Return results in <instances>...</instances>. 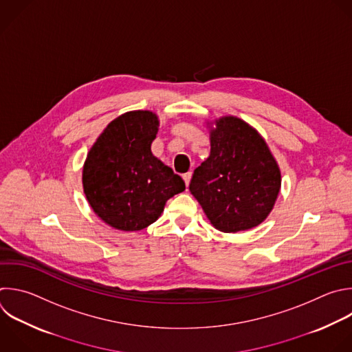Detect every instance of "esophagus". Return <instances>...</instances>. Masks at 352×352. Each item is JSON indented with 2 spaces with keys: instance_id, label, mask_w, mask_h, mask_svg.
<instances>
[{
  "instance_id": "obj_1",
  "label": "esophagus",
  "mask_w": 352,
  "mask_h": 352,
  "mask_svg": "<svg viewBox=\"0 0 352 352\" xmlns=\"http://www.w3.org/2000/svg\"><path fill=\"white\" fill-rule=\"evenodd\" d=\"M182 178H184V181H185V185L189 186V182H190V178H192V173H190V171H189V173H185V174L182 175Z\"/></svg>"
}]
</instances>
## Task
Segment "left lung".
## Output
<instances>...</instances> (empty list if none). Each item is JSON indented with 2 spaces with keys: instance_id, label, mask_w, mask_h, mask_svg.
Masks as SVG:
<instances>
[{
  "instance_id": "obj_1",
  "label": "left lung",
  "mask_w": 352,
  "mask_h": 352,
  "mask_svg": "<svg viewBox=\"0 0 352 352\" xmlns=\"http://www.w3.org/2000/svg\"><path fill=\"white\" fill-rule=\"evenodd\" d=\"M210 156L193 171L189 190L212 226L239 232L260 225L280 190V170L256 129L235 116L215 120Z\"/></svg>"
}]
</instances>
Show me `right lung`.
Here are the masks:
<instances>
[{
    "mask_svg": "<svg viewBox=\"0 0 352 352\" xmlns=\"http://www.w3.org/2000/svg\"><path fill=\"white\" fill-rule=\"evenodd\" d=\"M159 130L151 110H133L107 124L89 149L82 188L94 212L114 229L133 232L153 223L185 182L153 156Z\"/></svg>",
    "mask_w": 352,
    "mask_h": 352,
    "instance_id": "obj_1",
    "label": "right lung"
}]
</instances>
